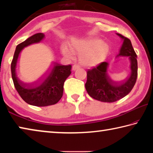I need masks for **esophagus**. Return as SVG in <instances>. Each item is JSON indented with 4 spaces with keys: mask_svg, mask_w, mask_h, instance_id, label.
I'll use <instances>...</instances> for the list:
<instances>
[{
    "mask_svg": "<svg viewBox=\"0 0 153 153\" xmlns=\"http://www.w3.org/2000/svg\"><path fill=\"white\" fill-rule=\"evenodd\" d=\"M79 68V65H74L73 67H72V69H73L74 71H76V69Z\"/></svg>",
    "mask_w": 153,
    "mask_h": 153,
    "instance_id": "obj_1",
    "label": "esophagus"
}]
</instances>
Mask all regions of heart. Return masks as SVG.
<instances>
[{"label": "heart", "mask_w": 153, "mask_h": 153, "mask_svg": "<svg viewBox=\"0 0 153 153\" xmlns=\"http://www.w3.org/2000/svg\"><path fill=\"white\" fill-rule=\"evenodd\" d=\"M70 48L64 45L61 51L64 55L74 57L79 54V63L86 67H95L101 63L109 52V46L103 40L93 36L75 38L69 44Z\"/></svg>", "instance_id": "1"}]
</instances>
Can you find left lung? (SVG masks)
I'll return each mask as SVG.
<instances>
[{
    "label": "left lung",
    "mask_w": 153,
    "mask_h": 153,
    "mask_svg": "<svg viewBox=\"0 0 153 153\" xmlns=\"http://www.w3.org/2000/svg\"><path fill=\"white\" fill-rule=\"evenodd\" d=\"M117 35L123 40L117 57L128 56L130 61L131 74L123 81H115L108 73L107 62H102L97 67L87 71V81L85 87L90 97L105 102H113L128 95L136 84L138 76L137 55L131 41L120 33Z\"/></svg>",
    "instance_id": "8db88e82"
}]
</instances>
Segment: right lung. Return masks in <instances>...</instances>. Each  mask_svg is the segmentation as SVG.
Returning a JSON list of instances; mask_svg holds the SVG:
<instances>
[{"label":"right lung","mask_w":153,"mask_h":153,"mask_svg":"<svg viewBox=\"0 0 153 153\" xmlns=\"http://www.w3.org/2000/svg\"><path fill=\"white\" fill-rule=\"evenodd\" d=\"M45 37L43 33H38L18 45L11 65L12 79L17 92L25 102L36 107H46L57 103L63 96L64 82L71 73V65L54 63L36 82L27 83L18 77L17 64L21 51L27 46L41 42Z\"/></svg>","instance_id":"1"}]
</instances>
